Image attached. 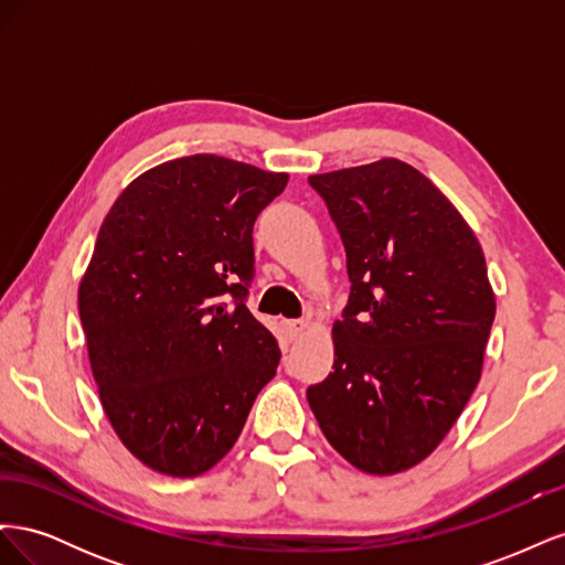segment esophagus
Returning a JSON list of instances; mask_svg holds the SVG:
<instances>
[{"label":"esophagus","mask_w":565,"mask_h":565,"mask_svg":"<svg viewBox=\"0 0 565 565\" xmlns=\"http://www.w3.org/2000/svg\"><path fill=\"white\" fill-rule=\"evenodd\" d=\"M282 328H285L287 339H289V341H295V339H299V337L303 334V330H306V320H285V322H282Z\"/></svg>","instance_id":"1"}]
</instances>
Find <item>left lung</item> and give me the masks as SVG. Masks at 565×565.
Wrapping results in <instances>:
<instances>
[{"label": "left lung", "instance_id": "left-lung-1", "mask_svg": "<svg viewBox=\"0 0 565 565\" xmlns=\"http://www.w3.org/2000/svg\"><path fill=\"white\" fill-rule=\"evenodd\" d=\"M347 252L334 365L306 398L353 467L429 457L481 380L494 295L481 245L438 188L401 160L309 177Z\"/></svg>", "mask_w": 565, "mask_h": 565}]
</instances>
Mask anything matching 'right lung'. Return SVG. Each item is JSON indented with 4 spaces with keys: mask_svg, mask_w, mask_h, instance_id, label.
<instances>
[{
    "mask_svg": "<svg viewBox=\"0 0 565 565\" xmlns=\"http://www.w3.org/2000/svg\"><path fill=\"white\" fill-rule=\"evenodd\" d=\"M287 179L188 156L129 183L98 231L79 318L113 429L150 469H212L276 377L278 341L247 297L254 221Z\"/></svg>",
    "mask_w": 565,
    "mask_h": 565,
    "instance_id": "right-lung-1",
    "label": "right lung"
}]
</instances>
